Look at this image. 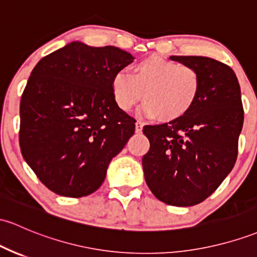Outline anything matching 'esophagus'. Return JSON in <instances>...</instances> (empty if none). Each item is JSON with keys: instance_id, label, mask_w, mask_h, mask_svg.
<instances>
[{"instance_id": "obj_1", "label": "esophagus", "mask_w": 257, "mask_h": 257, "mask_svg": "<svg viewBox=\"0 0 257 257\" xmlns=\"http://www.w3.org/2000/svg\"><path fill=\"white\" fill-rule=\"evenodd\" d=\"M143 126H144V123L140 122V120H138V122L135 123V132H137V133H142Z\"/></svg>"}]
</instances>
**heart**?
I'll list each match as a JSON object with an SVG mask.
<instances>
[{
  "mask_svg": "<svg viewBox=\"0 0 257 257\" xmlns=\"http://www.w3.org/2000/svg\"><path fill=\"white\" fill-rule=\"evenodd\" d=\"M200 89L201 80L195 68L159 55L135 62L132 75L119 70L111 80L112 96L122 111L129 112L143 97L144 113L156 115L162 122L187 114L195 105Z\"/></svg>",
  "mask_w": 257,
  "mask_h": 257,
  "instance_id": "heart-1",
  "label": "heart"
}]
</instances>
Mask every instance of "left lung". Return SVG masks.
<instances>
[{"label":"left lung","mask_w":257,"mask_h":257,"mask_svg":"<svg viewBox=\"0 0 257 257\" xmlns=\"http://www.w3.org/2000/svg\"><path fill=\"white\" fill-rule=\"evenodd\" d=\"M171 60L195 68L201 89L182 118L144 126L150 150L143 157V170L160 201L185 207L204 201L233 170L244 111L238 79L227 64L202 56Z\"/></svg>","instance_id":"obj_1"}]
</instances>
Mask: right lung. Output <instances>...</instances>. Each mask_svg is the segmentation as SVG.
<instances>
[{"instance_id": "1", "label": "right lung", "mask_w": 257, "mask_h": 257, "mask_svg": "<svg viewBox=\"0 0 257 257\" xmlns=\"http://www.w3.org/2000/svg\"><path fill=\"white\" fill-rule=\"evenodd\" d=\"M133 60L118 47L72 41L33 69L21 100L19 145L53 193L81 197L96 191L134 134L135 119L111 92L114 73Z\"/></svg>"}]
</instances>
